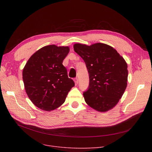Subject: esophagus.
Masks as SVG:
<instances>
[{
    "mask_svg": "<svg viewBox=\"0 0 152 152\" xmlns=\"http://www.w3.org/2000/svg\"><path fill=\"white\" fill-rule=\"evenodd\" d=\"M74 81H75V85H77L78 84V78L77 77H76L74 79Z\"/></svg>",
    "mask_w": 152,
    "mask_h": 152,
    "instance_id": "obj_1",
    "label": "esophagus"
}]
</instances>
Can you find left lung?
<instances>
[{
  "label": "left lung",
  "instance_id": "obj_1",
  "mask_svg": "<svg viewBox=\"0 0 152 152\" xmlns=\"http://www.w3.org/2000/svg\"><path fill=\"white\" fill-rule=\"evenodd\" d=\"M73 47L84 61L89 73L88 89L83 93L87 104L99 111L113 108L127 86L128 71L124 59L105 44H75Z\"/></svg>",
  "mask_w": 152,
  "mask_h": 152
}]
</instances>
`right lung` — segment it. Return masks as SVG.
Wrapping results in <instances>:
<instances>
[{"instance_id":"add662e5","label":"right lung","mask_w":152,"mask_h":152,"mask_svg":"<svg viewBox=\"0 0 152 152\" xmlns=\"http://www.w3.org/2000/svg\"><path fill=\"white\" fill-rule=\"evenodd\" d=\"M69 52L68 47L47 45L32 55L25 66V88L31 101L39 108L51 111L59 107L75 86L62 64Z\"/></svg>"}]
</instances>
